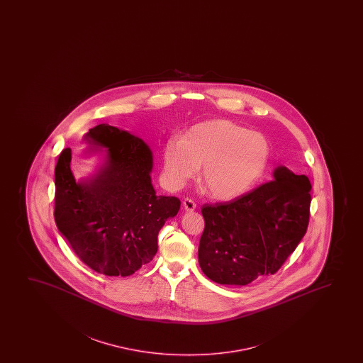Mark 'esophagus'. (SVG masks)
Wrapping results in <instances>:
<instances>
[{
  "instance_id": "esophagus-1",
  "label": "esophagus",
  "mask_w": 363,
  "mask_h": 363,
  "mask_svg": "<svg viewBox=\"0 0 363 363\" xmlns=\"http://www.w3.org/2000/svg\"><path fill=\"white\" fill-rule=\"evenodd\" d=\"M182 206H184V208L186 209V211H194L196 209V203H194V199H184V202H182Z\"/></svg>"
}]
</instances>
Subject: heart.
Returning <instances> with one entry per match:
<instances>
[{
	"label": "heart",
	"instance_id": "b5f03b06",
	"mask_svg": "<svg viewBox=\"0 0 363 363\" xmlns=\"http://www.w3.org/2000/svg\"><path fill=\"white\" fill-rule=\"evenodd\" d=\"M164 179L179 189L199 172L201 184L213 199H237L253 189L268 167L270 144L258 131L228 120H211L169 140L162 151Z\"/></svg>",
	"mask_w": 363,
	"mask_h": 363
}]
</instances>
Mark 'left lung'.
<instances>
[{
    "label": "left lung",
    "mask_w": 363,
    "mask_h": 363,
    "mask_svg": "<svg viewBox=\"0 0 363 363\" xmlns=\"http://www.w3.org/2000/svg\"><path fill=\"white\" fill-rule=\"evenodd\" d=\"M308 176L285 166L273 181L224 203L203 204L199 263L214 283L247 285L273 275L308 229L311 203Z\"/></svg>",
    "instance_id": "left-lung-1"
}]
</instances>
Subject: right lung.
I'll list each match as a JSON object with an SVG mask.
<instances>
[{
    "label": "right lung",
    "mask_w": 363,
    "mask_h": 363,
    "mask_svg": "<svg viewBox=\"0 0 363 363\" xmlns=\"http://www.w3.org/2000/svg\"><path fill=\"white\" fill-rule=\"evenodd\" d=\"M84 140L108 147V161L95 177L75 182L72 150L55 164V219L77 257L109 277H129L157 252L164 222L179 213L177 197L157 196L151 184L152 152L143 140L108 124Z\"/></svg>",
    "instance_id": "obj_1"
}]
</instances>
